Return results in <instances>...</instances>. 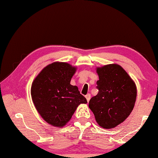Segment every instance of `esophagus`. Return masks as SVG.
I'll return each mask as SVG.
<instances>
[{
  "mask_svg": "<svg viewBox=\"0 0 158 158\" xmlns=\"http://www.w3.org/2000/svg\"><path fill=\"white\" fill-rule=\"evenodd\" d=\"M85 98H86L87 102H89V100H90V94H89V93H88V94L85 95Z\"/></svg>",
  "mask_w": 158,
  "mask_h": 158,
  "instance_id": "obj_1",
  "label": "esophagus"
}]
</instances>
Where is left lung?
<instances>
[{
    "mask_svg": "<svg viewBox=\"0 0 158 158\" xmlns=\"http://www.w3.org/2000/svg\"><path fill=\"white\" fill-rule=\"evenodd\" d=\"M98 93L89 101V106L98 125L111 129L130 116L137 98L135 83L117 64L97 68Z\"/></svg>",
    "mask_w": 158,
    "mask_h": 158,
    "instance_id": "8db88e82",
    "label": "left lung"
}]
</instances>
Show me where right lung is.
<instances>
[{
	"label": "right lung",
	"instance_id": "obj_1",
	"mask_svg": "<svg viewBox=\"0 0 158 158\" xmlns=\"http://www.w3.org/2000/svg\"><path fill=\"white\" fill-rule=\"evenodd\" d=\"M76 67L63 62L49 64L31 85V97L37 111L52 126L62 127L71 119L80 104L87 100L76 85L70 84Z\"/></svg>",
	"mask_w": 158,
	"mask_h": 158
}]
</instances>
